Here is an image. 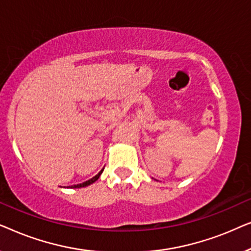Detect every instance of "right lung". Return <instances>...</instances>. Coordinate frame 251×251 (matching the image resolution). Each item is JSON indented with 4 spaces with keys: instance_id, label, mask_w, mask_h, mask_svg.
<instances>
[{
    "instance_id": "right-lung-1",
    "label": "right lung",
    "mask_w": 251,
    "mask_h": 251,
    "mask_svg": "<svg viewBox=\"0 0 251 251\" xmlns=\"http://www.w3.org/2000/svg\"><path fill=\"white\" fill-rule=\"evenodd\" d=\"M98 176H96V177H94L92 178V179H90V180H88V181H84V183H82V184H77V185H74V186H72L73 188H80V187H85V186H89V185H91V184H94L96 180L98 179Z\"/></svg>"
}]
</instances>
